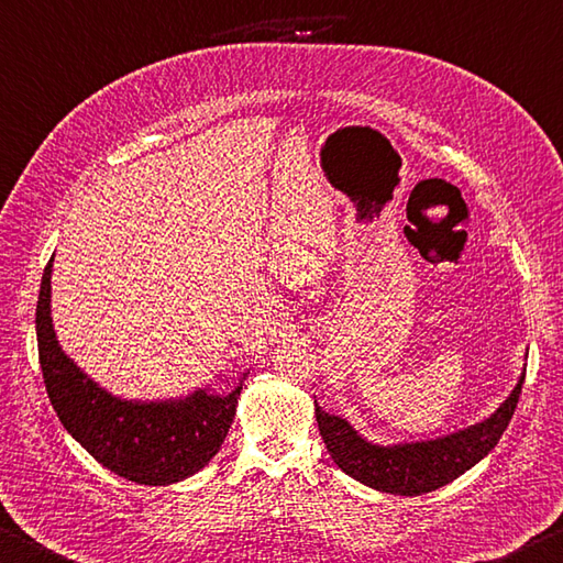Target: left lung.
I'll return each mask as SVG.
<instances>
[{"instance_id": "obj_1", "label": "left lung", "mask_w": 563, "mask_h": 563, "mask_svg": "<svg viewBox=\"0 0 563 563\" xmlns=\"http://www.w3.org/2000/svg\"><path fill=\"white\" fill-rule=\"evenodd\" d=\"M525 373L507 400L489 418L435 440L378 445V442L358 435V430L346 418L331 416L313 400L317 402V422L331 460L349 477L378 492H388V495L418 497L450 485L452 479L465 475L470 467H475L482 457L495 450L515 416Z\"/></svg>"}]
</instances>
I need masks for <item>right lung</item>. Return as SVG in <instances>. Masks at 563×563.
<instances>
[{
	"label": "right lung",
	"instance_id": "obj_1",
	"mask_svg": "<svg viewBox=\"0 0 563 563\" xmlns=\"http://www.w3.org/2000/svg\"><path fill=\"white\" fill-rule=\"evenodd\" d=\"M48 260L36 301V341L48 400L62 426L103 467L135 485L165 487L192 477L220 452L236 412L242 380L230 393L197 388L170 400L113 396L58 346L52 321Z\"/></svg>",
	"mask_w": 563,
	"mask_h": 563
}]
</instances>
